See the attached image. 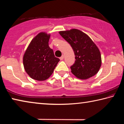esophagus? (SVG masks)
<instances>
[{"instance_id":"obj_1","label":"esophagus","mask_w":124,"mask_h":124,"mask_svg":"<svg viewBox=\"0 0 124 124\" xmlns=\"http://www.w3.org/2000/svg\"><path fill=\"white\" fill-rule=\"evenodd\" d=\"M63 58H64V56L63 55H62L61 57L60 58V59L61 60H63Z\"/></svg>"}]
</instances>
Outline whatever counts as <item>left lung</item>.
<instances>
[{"instance_id": "obj_1", "label": "left lung", "mask_w": 124, "mask_h": 124, "mask_svg": "<svg viewBox=\"0 0 124 124\" xmlns=\"http://www.w3.org/2000/svg\"><path fill=\"white\" fill-rule=\"evenodd\" d=\"M59 33L74 52L76 60L70 67L71 72L80 79H87L97 74L101 66V54L92 40L77 29L60 31Z\"/></svg>"}]
</instances>
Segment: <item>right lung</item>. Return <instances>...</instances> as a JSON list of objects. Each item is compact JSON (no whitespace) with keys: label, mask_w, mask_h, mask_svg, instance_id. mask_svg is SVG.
Listing matches in <instances>:
<instances>
[{"label":"right lung","mask_w":124,"mask_h":124,"mask_svg":"<svg viewBox=\"0 0 124 124\" xmlns=\"http://www.w3.org/2000/svg\"><path fill=\"white\" fill-rule=\"evenodd\" d=\"M50 35L44 32L38 33L30 42L23 57L26 72L38 81L49 78L60 61L49 46Z\"/></svg>","instance_id":"add662e5"}]
</instances>
